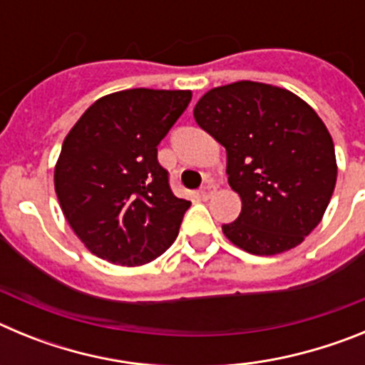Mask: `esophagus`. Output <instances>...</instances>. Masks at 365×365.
Instances as JSON below:
<instances>
[{
  "mask_svg": "<svg viewBox=\"0 0 365 365\" xmlns=\"http://www.w3.org/2000/svg\"><path fill=\"white\" fill-rule=\"evenodd\" d=\"M215 190H217V186H215L214 182H206V185L201 188V195L205 199H208V197H212V195H214Z\"/></svg>",
  "mask_w": 365,
  "mask_h": 365,
  "instance_id": "34e87169",
  "label": "esophagus"
}]
</instances>
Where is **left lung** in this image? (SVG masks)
<instances>
[{
	"label": "left lung",
	"mask_w": 365,
	"mask_h": 365,
	"mask_svg": "<svg viewBox=\"0 0 365 365\" xmlns=\"http://www.w3.org/2000/svg\"><path fill=\"white\" fill-rule=\"evenodd\" d=\"M193 117L227 150L228 185L243 202L225 235L256 256L298 247L336 185L333 138L314 109L282 87L243 80L210 89Z\"/></svg>",
	"instance_id": "left-lung-1"
}]
</instances>
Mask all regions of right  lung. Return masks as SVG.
I'll list each match as a JSON object with an SVG mask.
<instances>
[{
  "label": "right lung",
  "instance_id": "add662e5",
  "mask_svg": "<svg viewBox=\"0 0 365 365\" xmlns=\"http://www.w3.org/2000/svg\"><path fill=\"white\" fill-rule=\"evenodd\" d=\"M190 100L192 91L111 93L67 133L54 190L67 222L95 256L138 267L175 241L190 201L173 195L157 146Z\"/></svg>",
  "mask_w": 365,
  "mask_h": 365
}]
</instances>
